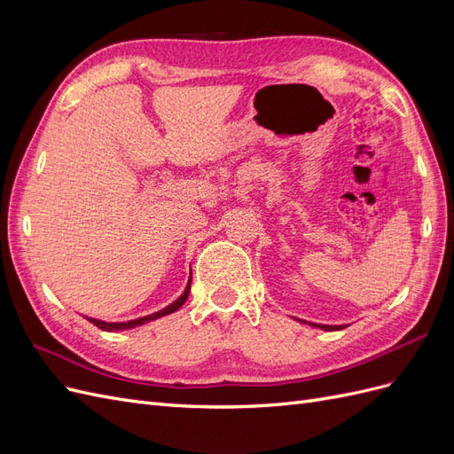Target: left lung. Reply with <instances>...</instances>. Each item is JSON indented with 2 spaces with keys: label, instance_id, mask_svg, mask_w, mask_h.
<instances>
[{
  "label": "left lung",
  "instance_id": "1",
  "mask_svg": "<svg viewBox=\"0 0 454 454\" xmlns=\"http://www.w3.org/2000/svg\"><path fill=\"white\" fill-rule=\"evenodd\" d=\"M312 325H316V324H312ZM316 327H322V329H327V332H335V329H340L342 325H322V324H318Z\"/></svg>",
  "mask_w": 454,
  "mask_h": 454
}]
</instances>
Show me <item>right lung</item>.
Listing matches in <instances>:
<instances>
[{
  "label": "right lung",
  "mask_w": 454,
  "mask_h": 454,
  "mask_svg": "<svg viewBox=\"0 0 454 454\" xmlns=\"http://www.w3.org/2000/svg\"><path fill=\"white\" fill-rule=\"evenodd\" d=\"M189 290H191V280H189V284H187V287H185V292L182 294V297L180 299H176L174 303L170 305V307H167V309H162V310H159V312H155V314H149V316H144V318H138V320H130V322H121V324H107V322H102V320H94V318H87L89 322H92L96 327H100V329H104V332H119V329H130V327H136V325H142V324H145V322H151V320H157V318H160V316H167V314H172L174 310H177L180 309L185 301H187V295H189Z\"/></svg>",
  "instance_id": "add662e5"
}]
</instances>
